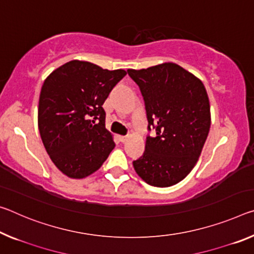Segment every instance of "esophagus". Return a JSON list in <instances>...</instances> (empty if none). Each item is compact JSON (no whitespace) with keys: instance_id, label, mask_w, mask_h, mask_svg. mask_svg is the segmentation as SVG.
Listing matches in <instances>:
<instances>
[{"instance_id":"1","label":"esophagus","mask_w":254,"mask_h":254,"mask_svg":"<svg viewBox=\"0 0 254 254\" xmlns=\"http://www.w3.org/2000/svg\"><path fill=\"white\" fill-rule=\"evenodd\" d=\"M119 140L121 142H126L127 140V135H119Z\"/></svg>"}]
</instances>
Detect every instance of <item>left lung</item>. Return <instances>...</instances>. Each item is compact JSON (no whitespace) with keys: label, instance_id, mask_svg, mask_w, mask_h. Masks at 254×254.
<instances>
[{"label":"left lung","instance_id":"left-lung-1","mask_svg":"<svg viewBox=\"0 0 254 254\" xmlns=\"http://www.w3.org/2000/svg\"><path fill=\"white\" fill-rule=\"evenodd\" d=\"M146 104L156 128L148 136L143 156L133 162L140 178L152 187L167 188L190 174L198 163L210 130V104L202 81L179 64L165 62L127 70Z\"/></svg>","mask_w":254,"mask_h":254}]
</instances>
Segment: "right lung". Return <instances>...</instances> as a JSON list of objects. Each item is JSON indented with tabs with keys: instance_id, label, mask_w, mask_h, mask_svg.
Masks as SVG:
<instances>
[{
	"instance_id": "1",
	"label": "right lung",
	"mask_w": 254,
	"mask_h": 254,
	"mask_svg": "<svg viewBox=\"0 0 254 254\" xmlns=\"http://www.w3.org/2000/svg\"><path fill=\"white\" fill-rule=\"evenodd\" d=\"M126 70H107L87 61L63 64L40 90L38 128L52 162L70 179L98 171L114 149L103 104Z\"/></svg>"
}]
</instances>
